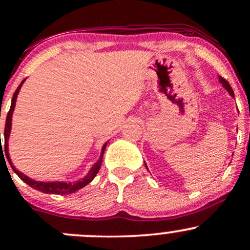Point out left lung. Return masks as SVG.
Listing matches in <instances>:
<instances>
[{
  "label": "left lung",
  "mask_w": 250,
  "mask_h": 250,
  "mask_svg": "<svg viewBox=\"0 0 250 250\" xmlns=\"http://www.w3.org/2000/svg\"><path fill=\"white\" fill-rule=\"evenodd\" d=\"M219 80H220V82L222 83V85L223 87H225L227 90H228V93L230 94V96H233L234 97V91H233V89H231V87H230V84H229L228 82H227V80H225L223 79V77H219Z\"/></svg>",
  "instance_id": "8db88e82"
}]
</instances>
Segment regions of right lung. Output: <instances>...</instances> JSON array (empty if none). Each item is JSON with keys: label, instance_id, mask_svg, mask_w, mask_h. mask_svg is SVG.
<instances>
[{"label": "right lung", "instance_id": "1", "mask_svg": "<svg viewBox=\"0 0 250 250\" xmlns=\"http://www.w3.org/2000/svg\"><path fill=\"white\" fill-rule=\"evenodd\" d=\"M25 81V79L23 81L21 82V84L19 85L16 89V91L14 93V96H13V100H11V105H10V109L9 111H8V115H7V119H5V127H4V145H3V149H2V143H1V140H0V151L2 154H5V156H7L8 159V162H9L10 167L13 168V170L15 171V173L19 175V177L21 179L22 181H24L25 183H27L28 186H30L31 188L36 189V190H40L42 191V193H47V194H59V195H65V194H73L74 191L79 190V189H81L84 187V186H87L89 182H91L93 181L94 177L96 176V174L99 173L100 168H101V165H102V157H103V153H104V149L107 147V143H104V146H103L102 148V153H101V156H100V160L97 161L95 165L93 166V168L90 169V171L87 174V176L83 177L82 180L77 181V182H39V181H34L29 179L28 176H25L24 174L20 173L17 169L14 167L13 163L10 161V157H9V153H8V139H9V134H10V129H11V116H13V111H14V108H15V103H16V99H17V94H19L20 89H21V85L23 84V82ZM0 136H1V133H0ZM1 139V137H0Z\"/></svg>", "mask_w": 250, "mask_h": 250}]
</instances>
